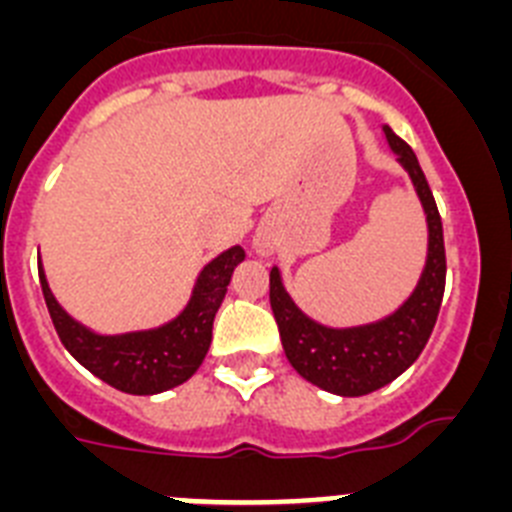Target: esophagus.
<instances>
[{
  "label": "esophagus",
  "mask_w": 512,
  "mask_h": 512,
  "mask_svg": "<svg viewBox=\"0 0 512 512\" xmlns=\"http://www.w3.org/2000/svg\"><path fill=\"white\" fill-rule=\"evenodd\" d=\"M256 251H259L261 256H266V253H271V246H269V243H264V241H256Z\"/></svg>",
  "instance_id": "esophagus-1"
}]
</instances>
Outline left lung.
I'll list each match as a JSON object with an SVG mask.
<instances>
[{"mask_svg":"<svg viewBox=\"0 0 512 512\" xmlns=\"http://www.w3.org/2000/svg\"><path fill=\"white\" fill-rule=\"evenodd\" d=\"M384 135L397 161L413 179L428 223V259L413 295L392 315L356 328H328L315 323L292 302L274 266L269 274V300L279 325L284 354L295 372L315 387L341 397H361L400 377L425 348L441 310L446 287V248L433 192L425 182L413 148L384 125Z\"/></svg>","mask_w":512,"mask_h":512,"instance_id":"obj_1","label":"left lung"}]
</instances>
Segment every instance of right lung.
<instances>
[{
    "label": "right lung",
    "mask_w": 512,
    "mask_h": 512,
    "mask_svg": "<svg viewBox=\"0 0 512 512\" xmlns=\"http://www.w3.org/2000/svg\"><path fill=\"white\" fill-rule=\"evenodd\" d=\"M246 259L241 246L223 251L200 271L187 307L174 320L151 330L99 336L74 320L53 297L43 264L40 287L56 333L71 356L94 377L128 395H158L187 382L205 361L212 341V320L228 292L233 269Z\"/></svg>",
    "instance_id": "right-lung-1"
}]
</instances>
